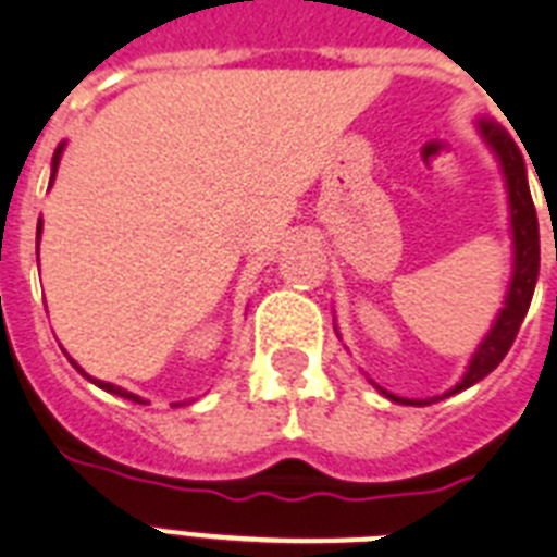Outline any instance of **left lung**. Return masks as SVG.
I'll return each mask as SVG.
<instances>
[{
  "mask_svg": "<svg viewBox=\"0 0 557 557\" xmlns=\"http://www.w3.org/2000/svg\"><path fill=\"white\" fill-rule=\"evenodd\" d=\"M481 128V137L486 139V146L495 151L500 169H504L506 191H509V214H512V243H515V263H512V280H509V292H506V302L500 314L495 318V325L490 329V334L483 337V343L478 346V351L472 355L467 366V374L463 381L455 388H449L443 397L458 395L463 388L474 386L478 381H483L486 374L495 372L498 363L506 357L509 346L518 337V329H521L523 318H527L529 302H532V292H535L537 283V269H541V237H537V214L535 202H532V194H529L527 183V165H523V153L518 148L506 128H500L498 122L481 120L478 122ZM374 388H381L374 383ZM381 395H386L388 400L406 406H429L432 400H406V397H397L386 388H381Z\"/></svg>",
  "mask_w": 557,
  "mask_h": 557,
  "instance_id": "8db88e82",
  "label": "left lung"
}]
</instances>
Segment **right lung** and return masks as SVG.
<instances>
[{"label":"right lung","mask_w":557,"mask_h":557,"mask_svg":"<svg viewBox=\"0 0 557 557\" xmlns=\"http://www.w3.org/2000/svg\"><path fill=\"white\" fill-rule=\"evenodd\" d=\"M62 148H65V143H62V146L57 148V153H53L51 183H53V174H57V169H59V157H62ZM39 234H42V220H39V228H36V237H39ZM71 363H74V360H71ZM74 366H76V363H74ZM76 369H79V366H76ZM79 372H83V369H79ZM83 374H85V372H83ZM85 377H88V374H85ZM88 381H94V377H88ZM94 383H97L99 388H106V392H111V395H120V397H125V400H134V404H146V400H143V397L131 395V392H125V388L114 386V383H106V381H94Z\"/></svg>","instance_id":"obj_1"}]
</instances>
